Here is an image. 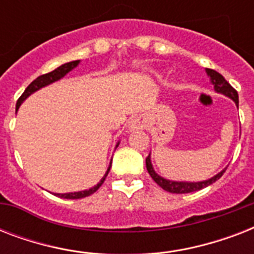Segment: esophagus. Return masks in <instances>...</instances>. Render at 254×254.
<instances>
[{"mask_svg":"<svg viewBox=\"0 0 254 254\" xmlns=\"http://www.w3.org/2000/svg\"><path fill=\"white\" fill-rule=\"evenodd\" d=\"M129 130H137V129H143L146 127V121L142 117H135V119H131L129 121Z\"/></svg>","mask_w":254,"mask_h":254,"instance_id":"obj_1","label":"esophagus"}]
</instances>
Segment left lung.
<instances>
[{
    "label": "left lung",
    "instance_id": "left-lung-1",
    "mask_svg": "<svg viewBox=\"0 0 254 254\" xmlns=\"http://www.w3.org/2000/svg\"><path fill=\"white\" fill-rule=\"evenodd\" d=\"M205 72L208 75L209 80H211V84L213 85V89L217 92V93H221V95L227 96L231 100L235 101L236 107L239 108V95H237L236 89L229 84L228 81L225 80L224 77L221 76L220 73L216 72L215 69L205 68ZM146 169L150 174V177L154 179V182L159 187H162L165 191L171 193H189L193 192V191H199V190L204 189V187H208L209 185H212L217 179H220L221 175L225 173V169L221 170L220 173H217L216 175H213L212 178L209 179H205V181L200 182H178V181H170L166 178L161 177L159 174L155 173L154 167H153V163H151V157L149 154V157L146 158Z\"/></svg>",
    "mask_w": 254,
    "mask_h": 254
}]
</instances>
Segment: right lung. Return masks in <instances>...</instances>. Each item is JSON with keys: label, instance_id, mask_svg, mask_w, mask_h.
<instances>
[{"label": "right lung", "instance_id": "1", "mask_svg": "<svg viewBox=\"0 0 254 254\" xmlns=\"http://www.w3.org/2000/svg\"><path fill=\"white\" fill-rule=\"evenodd\" d=\"M79 63H80V61L68 62V63H64V64H62L61 67H58L57 69H54V71H51V72L45 73V75H41V76H38L37 79H35V80H34L33 83L29 85V87L26 88L25 92H23L21 97L18 99L17 105H15V112H18V109H19V107H21V104L23 103V101H25V100L27 99L30 95H33L34 92L39 91L41 88L47 87V85L53 84V83H55V81L61 80L62 77H64L65 75L69 72V71H72L73 68H76L77 65H79ZM119 145H120V142H117L116 147L119 146ZM111 166H112V161H111V163H109V167H108L107 173L104 174V177L100 179L99 183H97L96 186H93V187H91L89 190H84V191H76V192L55 193V195H57V196H59V197H63V199H81V197L89 196V195H92L93 192H96V191L100 189V186L103 185L104 181H105V178H107L108 173H109V170H111Z\"/></svg>", "mask_w": 254, "mask_h": 254}]
</instances>
